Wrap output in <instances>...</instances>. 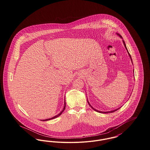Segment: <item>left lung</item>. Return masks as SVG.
<instances>
[{
  "label": "left lung",
  "instance_id": "obj_1",
  "mask_svg": "<svg viewBox=\"0 0 150 150\" xmlns=\"http://www.w3.org/2000/svg\"><path fill=\"white\" fill-rule=\"evenodd\" d=\"M116 34L117 35L119 36V37H120L122 39V36H121L119 34H118V33H116ZM122 42H123V43H124V46H125V49L127 50V52H128V53L129 56V57L130 58V59H131V61H132V57H131V56H130V54H129V53L128 50H127V47H126V44H125V42L122 40ZM132 64H133V62H132ZM133 72H134V70H133ZM87 101H88V103H89V106H91V107H92V108L94 110H95L96 111H97V112H100V113H102V114H108V113H111V112H115V111H116V110H119L120 108H121V107H119V108H117V109H116V110H112V111H106V112H103V111H98V110H96L95 108H94L91 105V104L89 103V102H88V100H87Z\"/></svg>",
  "mask_w": 150,
  "mask_h": 150
}]
</instances>
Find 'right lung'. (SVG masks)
<instances>
[{"instance_id": "1", "label": "right lung", "mask_w": 150, "mask_h": 150, "mask_svg": "<svg viewBox=\"0 0 150 150\" xmlns=\"http://www.w3.org/2000/svg\"><path fill=\"white\" fill-rule=\"evenodd\" d=\"M64 108H63V110H62V111L59 113V114H58L57 115H56V116H54V117H51L50 119H45V120H43V121H48V120H52V119H55V118H56L57 117H58L59 116H60L62 114V113L64 111V109H65V107H66V102H65V98H64ZM42 121H43V120H42Z\"/></svg>"}]
</instances>
